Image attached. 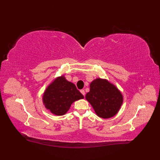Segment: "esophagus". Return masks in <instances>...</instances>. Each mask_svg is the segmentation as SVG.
<instances>
[{"label": "esophagus", "instance_id": "34e87169", "mask_svg": "<svg viewBox=\"0 0 160 160\" xmlns=\"http://www.w3.org/2000/svg\"><path fill=\"white\" fill-rule=\"evenodd\" d=\"M80 92L81 93L83 94L84 96H85V90L84 89H81V90H80Z\"/></svg>", "mask_w": 160, "mask_h": 160}]
</instances>
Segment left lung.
<instances>
[{
	"mask_svg": "<svg viewBox=\"0 0 160 160\" xmlns=\"http://www.w3.org/2000/svg\"><path fill=\"white\" fill-rule=\"evenodd\" d=\"M85 98L97 115L104 119L114 116L123 103L122 95L116 87L101 79H97L90 84V91Z\"/></svg>",
	"mask_w": 160,
	"mask_h": 160,
	"instance_id": "left-lung-1",
	"label": "left lung"
}]
</instances>
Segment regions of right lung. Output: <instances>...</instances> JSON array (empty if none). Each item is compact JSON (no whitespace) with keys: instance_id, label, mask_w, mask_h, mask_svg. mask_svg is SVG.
I'll return each instance as SVG.
<instances>
[{"instance_id":"1","label":"right lung","mask_w":160,"mask_h":160,"mask_svg":"<svg viewBox=\"0 0 160 160\" xmlns=\"http://www.w3.org/2000/svg\"><path fill=\"white\" fill-rule=\"evenodd\" d=\"M84 98L76 86L63 76L57 78L48 87L43 95V103L47 109L57 115L67 113L74 101Z\"/></svg>"}]
</instances>
